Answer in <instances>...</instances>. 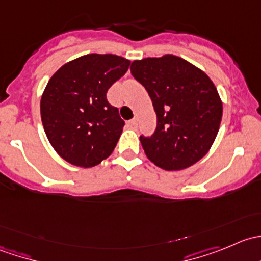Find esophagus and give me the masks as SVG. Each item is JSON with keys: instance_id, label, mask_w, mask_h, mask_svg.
<instances>
[{"instance_id": "1", "label": "esophagus", "mask_w": 261, "mask_h": 261, "mask_svg": "<svg viewBox=\"0 0 261 261\" xmlns=\"http://www.w3.org/2000/svg\"><path fill=\"white\" fill-rule=\"evenodd\" d=\"M127 127L128 128H134V130H135V128L138 127V121H136V120L127 121Z\"/></svg>"}]
</instances>
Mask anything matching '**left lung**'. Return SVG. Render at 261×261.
I'll use <instances>...</instances> for the list:
<instances>
[{"label": "left lung", "mask_w": 261, "mask_h": 261, "mask_svg": "<svg viewBox=\"0 0 261 261\" xmlns=\"http://www.w3.org/2000/svg\"><path fill=\"white\" fill-rule=\"evenodd\" d=\"M131 74L151 98L156 128L140 136L146 156L164 170H181L211 149L222 118V101L208 75L167 54L131 63Z\"/></svg>", "instance_id": "obj_1"}]
</instances>
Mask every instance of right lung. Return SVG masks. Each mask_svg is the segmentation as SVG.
<instances>
[{"label":"right lung","instance_id":"1","mask_svg":"<svg viewBox=\"0 0 261 261\" xmlns=\"http://www.w3.org/2000/svg\"><path fill=\"white\" fill-rule=\"evenodd\" d=\"M130 67L114 54H87L50 78L40 101L44 130L55 151L73 165L92 168L107 159L125 121L106 93Z\"/></svg>","mask_w":261,"mask_h":261}]
</instances>
